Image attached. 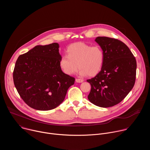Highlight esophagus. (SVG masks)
I'll return each mask as SVG.
<instances>
[{
  "mask_svg": "<svg viewBox=\"0 0 150 150\" xmlns=\"http://www.w3.org/2000/svg\"><path fill=\"white\" fill-rule=\"evenodd\" d=\"M75 81H76V82H78V83H81V82H82L83 81V79H79V78H76V79H75Z\"/></svg>",
  "mask_w": 150,
  "mask_h": 150,
  "instance_id": "esophagus-1",
  "label": "esophagus"
}]
</instances>
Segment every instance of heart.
<instances>
[{
	"mask_svg": "<svg viewBox=\"0 0 150 150\" xmlns=\"http://www.w3.org/2000/svg\"><path fill=\"white\" fill-rule=\"evenodd\" d=\"M67 52V55L62 56L59 60L60 68L67 75L74 74L79 68L81 75L94 76L102 69L104 54L98 46L76 42L70 45Z\"/></svg>",
	"mask_w": 150,
	"mask_h": 150,
	"instance_id": "1",
	"label": "heart"
}]
</instances>
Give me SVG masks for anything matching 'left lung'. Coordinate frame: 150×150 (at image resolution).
I'll return each instance as SVG.
<instances>
[{
	"label": "left lung",
	"instance_id": "left-lung-1",
	"mask_svg": "<svg viewBox=\"0 0 150 150\" xmlns=\"http://www.w3.org/2000/svg\"><path fill=\"white\" fill-rule=\"evenodd\" d=\"M104 54L102 69L87 79L91 86L89 101L101 108H109L121 102L133 88L136 78L137 62L124 42L107 37L96 40Z\"/></svg>",
	"mask_w": 150,
	"mask_h": 150
}]
</instances>
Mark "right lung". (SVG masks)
<instances>
[{
    "label": "right lung",
    "instance_id": "add662e5",
    "mask_svg": "<svg viewBox=\"0 0 150 150\" xmlns=\"http://www.w3.org/2000/svg\"><path fill=\"white\" fill-rule=\"evenodd\" d=\"M57 42L36 46L20 55L13 72L15 88L30 108L38 110L56 108L65 100L75 78L62 72Z\"/></svg>",
    "mask_w": 150,
    "mask_h": 150
}]
</instances>
